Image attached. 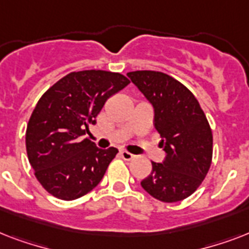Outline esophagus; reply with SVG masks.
Segmentation results:
<instances>
[{
    "label": "esophagus",
    "mask_w": 249,
    "mask_h": 249,
    "mask_svg": "<svg viewBox=\"0 0 249 249\" xmlns=\"http://www.w3.org/2000/svg\"><path fill=\"white\" fill-rule=\"evenodd\" d=\"M120 155L124 160H132L133 158H134V155H133V154H130V152H128V151H125V150L120 151Z\"/></svg>",
    "instance_id": "esophagus-1"
}]
</instances>
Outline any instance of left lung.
I'll return each instance as SVG.
<instances>
[{
  "instance_id": "obj_1",
  "label": "left lung",
  "mask_w": 249,
  "mask_h": 249,
  "mask_svg": "<svg viewBox=\"0 0 249 249\" xmlns=\"http://www.w3.org/2000/svg\"><path fill=\"white\" fill-rule=\"evenodd\" d=\"M154 108V125L165 151L163 163L152 161V172L141 182L151 196L174 203L200 186L212 163L213 137L194 94L169 75L134 71L126 75Z\"/></svg>"
}]
</instances>
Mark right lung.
Returning a JSON list of instances; mask_svg holds the SVG:
<instances>
[{"label":"right lung","instance_id":"obj_1","mask_svg":"<svg viewBox=\"0 0 249 249\" xmlns=\"http://www.w3.org/2000/svg\"><path fill=\"white\" fill-rule=\"evenodd\" d=\"M129 84L121 73L71 72L37 102L27 125L25 146L42 187L62 200H75L95 187L119 150H102L84 138L88 125L111 95Z\"/></svg>","mask_w":249,"mask_h":249}]
</instances>
